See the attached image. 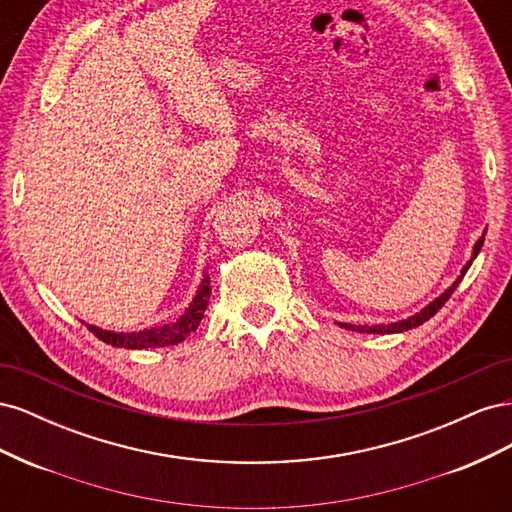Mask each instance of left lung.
Masks as SVG:
<instances>
[{
	"mask_svg": "<svg viewBox=\"0 0 512 512\" xmlns=\"http://www.w3.org/2000/svg\"><path fill=\"white\" fill-rule=\"evenodd\" d=\"M483 241H485V237H480L478 241H476V245H474V254H472V258H476V254L480 252V247H483ZM470 265L472 262H468L466 267H463V271H461V275L457 277V282L448 288L444 294H440V297L433 301V303H429L425 309H421V312L418 314H414V316H410L408 320H399V322H391V324H376V327H361V324H346V322H339V327H344V329H348V331H359V333H401V331H408V329H414V327H418V324H423L425 320H429L433 314L438 312V309L448 301V297H451V294L455 292V288L459 286V282L463 280V275H466V271L470 269Z\"/></svg>",
	"mask_w": 512,
	"mask_h": 512,
	"instance_id": "1",
	"label": "left lung"
}]
</instances>
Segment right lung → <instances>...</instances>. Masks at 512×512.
Listing matches in <instances>:
<instances>
[{"label": "right lung", "mask_w": 512, "mask_h": 512, "mask_svg": "<svg viewBox=\"0 0 512 512\" xmlns=\"http://www.w3.org/2000/svg\"><path fill=\"white\" fill-rule=\"evenodd\" d=\"M209 297H211V284H209V277L205 275V280H203V284H200L192 305L185 309V314L173 324H164V327L138 331V333H113V331L98 329V327H94V324H87V329L98 339H102L104 344H111L117 348L141 350V348L175 346V344L183 342V339L188 337L192 331H196L200 320H203V316H205Z\"/></svg>", "instance_id": "add662e5"}]
</instances>
